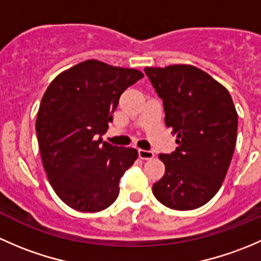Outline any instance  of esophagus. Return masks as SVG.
<instances>
[{"label":"esophagus","instance_id":"34e87169","mask_svg":"<svg viewBox=\"0 0 261 261\" xmlns=\"http://www.w3.org/2000/svg\"><path fill=\"white\" fill-rule=\"evenodd\" d=\"M139 152V158L143 160H150L154 158V152L150 151V150H143V149H139L138 150Z\"/></svg>","mask_w":261,"mask_h":261}]
</instances>
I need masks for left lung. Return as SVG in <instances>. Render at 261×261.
<instances>
[{"mask_svg": "<svg viewBox=\"0 0 261 261\" xmlns=\"http://www.w3.org/2000/svg\"><path fill=\"white\" fill-rule=\"evenodd\" d=\"M163 99L165 125L177 136L172 154H160L165 173L152 184L155 198L178 211L198 208L218 192L232 159L238 112L227 89L187 64L146 67Z\"/></svg>", "mask_w": 261, "mask_h": 261, "instance_id": "8db88e82", "label": "left lung"}]
</instances>
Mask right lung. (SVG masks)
Instances as JSON below:
<instances>
[{
	"instance_id": "1",
	"label": "right lung",
	"mask_w": 261,
	"mask_h": 261,
	"mask_svg": "<svg viewBox=\"0 0 261 261\" xmlns=\"http://www.w3.org/2000/svg\"><path fill=\"white\" fill-rule=\"evenodd\" d=\"M144 77L138 69L89 59L54 78L41 98L36 135L41 162L60 199L81 212L107 208L138 150L102 141L118 99Z\"/></svg>"
}]
</instances>
